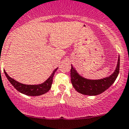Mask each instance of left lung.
Instances as JSON below:
<instances>
[{"label": "left lung", "instance_id": "obj_1", "mask_svg": "<svg viewBox=\"0 0 129 129\" xmlns=\"http://www.w3.org/2000/svg\"><path fill=\"white\" fill-rule=\"evenodd\" d=\"M120 71V56L115 71L109 77L99 80H90L82 77L72 66L70 70L71 82L75 90L81 94L94 96L103 93L115 81Z\"/></svg>", "mask_w": 129, "mask_h": 129}]
</instances>
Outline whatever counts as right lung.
I'll list each match as a JSON object with an SVG mask.
<instances>
[{"mask_svg":"<svg viewBox=\"0 0 129 129\" xmlns=\"http://www.w3.org/2000/svg\"><path fill=\"white\" fill-rule=\"evenodd\" d=\"M57 68H58L54 70L52 74L47 81H45L42 84L36 85H27L18 82V81H15V79L10 77L6 72L5 70L4 72V74H5L7 79H8V81L13 86L14 88L19 92L26 94V95H28V96H39V95L45 94L50 90V89L51 88L52 84L53 77H54V74L57 70Z\"/></svg>","mask_w":129,"mask_h":129,"instance_id":"1","label":"right lung"}]
</instances>
